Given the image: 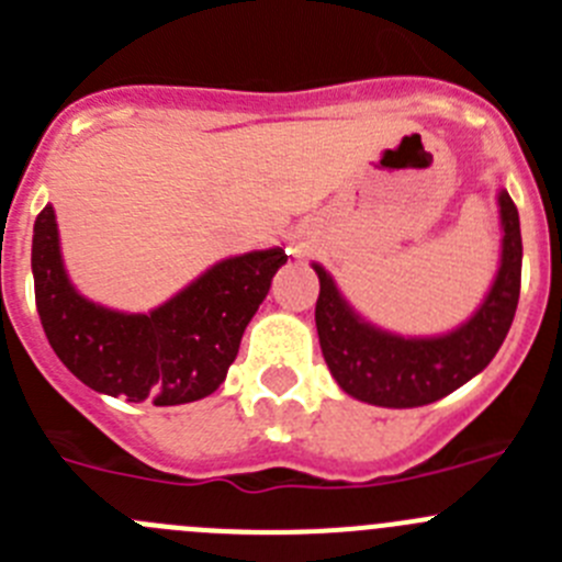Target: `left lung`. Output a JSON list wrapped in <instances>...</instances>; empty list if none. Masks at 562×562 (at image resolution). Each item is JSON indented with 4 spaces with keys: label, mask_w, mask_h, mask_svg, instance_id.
Masks as SVG:
<instances>
[{
    "label": "left lung",
    "mask_w": 562,
    "mask_h": 562,
    "mask_svg": "<svg viewBox=\"0 0 562 562\" xmlns=\"http://www.w3.org/2000/svg\"><path fill=\"white\" fill-rule=\"evenodd\" d=\"M502 260L496 280L474 316L458 329L432 338H402L385 333L352 311L333 277L313 263L318 274L316 329L322 355L349 396L380 407H422L480 374L516 316L521 291V227L510 193L499 191Z\"/></svg>",
    "instance_id": "8db88e82"
}]
</instances>
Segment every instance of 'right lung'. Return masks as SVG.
Segmentation results:
<instances>
[{"instance_id": "1", "label": "right lung", "mask_w": 562, "mask_h": 562, "mask_svg": "<svg viewBox=\"0 0 562 562\" xmlns=\"http://www.w3.org/2000/svg\"><path fill=\"white\" fill-rule=\"evenodd\" d=\"M288 260L280 246L227 257L149 313L97 305L68 282L52 204L33 227L35 305L49 346L88 387L157 407L210 396Z\"/></svg>"}]
</instances>
